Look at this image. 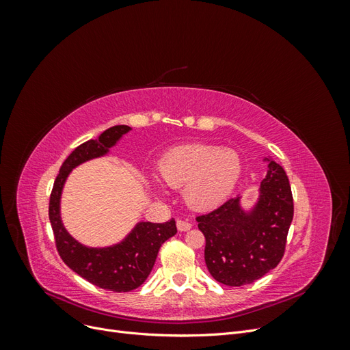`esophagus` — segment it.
<instances>
[{
    "mask_svg": "<svg viewBox=\"0 0 350 350\" xmlns=\"http://www.w3.org/2000/svg\"><path fill=\"white\" fill-rule=\"evenodd\" d=\"M176 228H178V230H181V232H187V230H189L191 229V224H188V221H184V220H176Z\"/></svg>",
    "mask_w": 350,
    "mask_h": 350,
    "instance_id": "obj_1",
    "label": "esophagus"
}]
</instances>
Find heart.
<instances>
[{
	"instance_id": "obj_1",
	"label": "heart",
	"mask_w": 350,
	"mask_h": 350,
	"mask_svg": "<svg viewBox=\"0 0 350 350\" xmlns=\"http://www.w3.org/2000/svg\"><path fill=\"white\" fill-rule=\"evenodd\" d=\"M162 181L183 188L187 203L196 210L220 206L237 187L242 161L237 150L213 144H185L167 152L157 165Z\"/></svg>"
}]
</instances>
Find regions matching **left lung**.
Returning a JSON list of instances; mask_svg holds the SVG:
<instances>
[{
    "mask_svg": "<svg viewBox=\"0 0 350 350\" xmlns=\"http://www.w3.org/2000/svg\"><path fill=\"white\" fill-rule=\"evenodd\" d=\"M261 181L260 197L250 211L241 197L230 198L197 217L206 238V266L219 283L242 286L261 279L280 262L293 219L288 175L271 159Z\"/></svg>",
    "mask_w": 350,
    "mask_h": 350,
    "instance_id": "obj_1",
    "label": "left lung"
}]
</instances>
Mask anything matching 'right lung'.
Listing matches in <instances>:
<instances>
[{
  "mask_svg": "<svg viewBox=\"0 0 350 350\" xmlns=\"http://www.w3.org/2000/svg\"><path fill=\"white\" fill-rule=\"evenodd\" d=\"M129 125H115L96 140L80 144L62 163L49 198V220L54 230L59 257L79 276L98 288L112 292H130L149 278L159 248L176 234L175 220L165 224L140 221L120 243L105 248H90L74 239L62 225L59 201L62 187L74 167L94 157L105 156L124 134Z\"/></svg>",
  "mask_w": 350,
  "mask_h": 350,
  "instance_id": "1",
  "label": "right lung"
}]
</instances>
